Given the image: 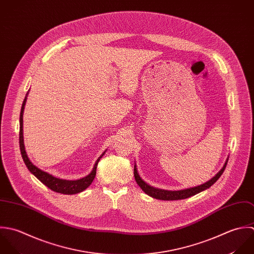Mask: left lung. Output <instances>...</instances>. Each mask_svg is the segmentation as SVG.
I'll use <instances>...</instances> for the list:
<instances>
[{"mask_svg": "<svg viewBox=\"0 0 254 254\" xmlns=\"http://www.w3.org/2000/svg\"><path fill=\"white\" fill-rule=\"evenodd\" d=\"M228 164V160L225 164V166L223 167V169H221L211 180L207 181L204 184H201L197 187H193V188H188V189H184V190H180V191H168V190H163V189H158L155 187L150 186L149 184H147L139 175L136 167H134V176L136 179V182L138 183V185L142 188V190L148 194L149 196L156 198V199H160V200H181V199H186L188 197H191L209 187H211L223 174L224 170L227 167Z\"/></svg>", "mask_w": 254, "mask_h": 254, "instance_id": "8db88e82", "label": "left lung"}]
</instances>
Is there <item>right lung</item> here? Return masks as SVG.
Masks as SVG:
<instances>
[{"mask_svg": "<svg viewBox=\"0 0 254 254\" xmlns=\"http://www.w3.org/2000/svg\"><path fill=\"white\" fill-rule=\"evenodd\" d=\"M27 95V94H26ZM25 101H26V96L22 102L21 105V109H20V115H19V148H20V153H21V157L22 160L26 166V168L28 170L35 176L37 177L44 185H46L48 188H50L51 190L61 193V194H77L80 193L82 191H84L86 189L92 182V180L95 177L96 174V167L97 164L99 162V160L102 158V156L104 155V153L97 159L93 169L91 170V172L85 176L84 178H81L79 180H65V179H60L57 178L41 169L36 168L28 159L25 149H24V144H23V134H22V116H23V110H24V105H25Z\"/></svg>", "mask_w": 254, "mask_h": 254, "instance_id": "add662e5", "label": "right lung"}]
</instances>
